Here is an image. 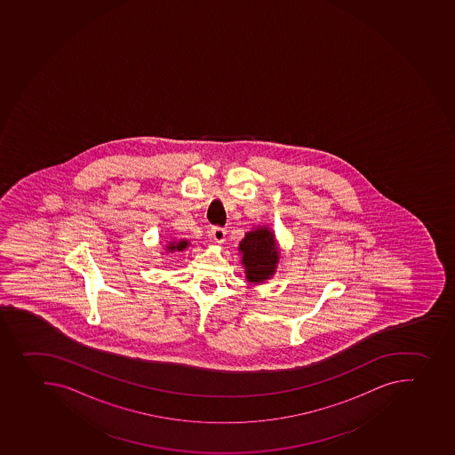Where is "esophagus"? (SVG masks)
Segmentation results:
<instances>
[{
	"mask_svg": "<svg viewBox=\"0 0 455 455\" xmlns=\"http://www.w3.org/2000/svg\"><path fill=\"white\" fill-rule=\"evenodd\" d=\"M212 236L217 243H223L226 241V229L223 228H213L212 229Z\"/></svg>",
	"mask_w": 455,
	"mask_h": 455,
	"instance_id": "1",
	"label": "esophagus"
}]
</instances>
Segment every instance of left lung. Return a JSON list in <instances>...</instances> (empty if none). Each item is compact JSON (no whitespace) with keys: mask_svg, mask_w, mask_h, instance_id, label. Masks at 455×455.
Wrapping results in <instances>:
<instances>
[{"mask_svg":"<svg viewBox=\"0 0 455 455\" xmlns=\"http://www.w3.org/2000/svg\"><path fill=\"white\" fill-rule=\"evenodd\" d=\"M238 251L246 282L262 284L275 277L282 254L271 228L267 225L252 228L239 242Z\"/></svg>","mask_w":455,"mask_h":455,"instance_id":"left-lung-1","label":"left lung"}]
</instances>
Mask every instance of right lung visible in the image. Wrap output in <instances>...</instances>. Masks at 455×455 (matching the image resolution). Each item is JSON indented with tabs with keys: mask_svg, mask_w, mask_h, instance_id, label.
Wrapping results in <instances>:
<instances>
[{
	"mask_svg": "<svg viewBox=\"0 0 455 455\" xmlns=\"http://www.w3.org/2000/svg\"><path fill=\"white\" fill-rule=\"evenodd\" d=\"M191 246V242L188 239H171V241L164 245V254H173V252H182Z\"/></svg>",
	"mask_w": 455,
	"mask_h": 455,
	"instance_id": "1",
	"label": "right lung"
}]
</instances>
